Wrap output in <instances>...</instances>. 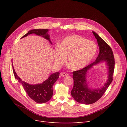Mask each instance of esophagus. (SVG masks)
I'll return each mask as SVG.
<instances>
[{
    "label": "esophagus",
    "instance_id": "1",
    "mask_svg": "<svg viewBox=\"0 0 127 127\" xmlns=\"http://www.w3.org/2000/svg\"><path fill=\"white\" fill-rule=\"evenodd\" d=\"M60 75H61V76H62V77H65V76H68V74L67 72H61Z\"/></svg>",
    "mask_w": 127,
    "mask_h": 127
}]
</instances>
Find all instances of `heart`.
Masks as SVG:
<instances>
[{
  "label": "heart",
  "instance_id": "1",
  "mask_svg": "<svg viewBox=\"0 0 127 127\" xmlns=\"http://www.w3.org/2000/svg\"><path fill=\"white\" fill-rule=\"evenodd\" d=\"M94 42L79 35H71L65 38L54 49V58L58 64H63L68 56V64L74 70L87 65L94 58L97 52Z\"/></svg>",
  "mask_w": 127,
  "mask_h": 127
}]
</instances>
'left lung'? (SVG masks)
<instances>
[{
    "label": "left lung",
    "instance_id": "left-lung-1",
    "mask_svg": "<svg viewBox=\"0 0 127 127\" xmlns=\"http://www.w3.org/2000/svg\"><path fill=\"white\" fill-rule=\"evenodd\" d=\"M97 40L99 47V53L94 62L85 67L73 71L74 86L71 91V95L77 102L85 104H90L96 102L100 99L108 88L113 80V76L115 68V59L111 47L96 33L93 32ZM105 61L108 66L109 79L105 86L101 89H89L86 84V73L87 71L94 64L100 62Z\"/></svg>",
    "mask_w": 127,
    "mask_h": 127
}]
</instances>
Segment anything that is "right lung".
<instances>
[{"instance_id":"right-lung-1","label":"right lung","mask_w":127,"mask_h":127,"mask_svg":"<svg viewBox=\"0 0 127 127\" xmlns=\"http://www.w3.org/2000/svg\"><path fill=\"white\" fill-rule=\"evenodd\" d=\"M48 31V29H33L30 30L22 38L32 33H34L38 35L43 36L50 41L49 36L47 33ZM12 67L15 79H17L18 82L23 85L27 94L33 100L38 103H43L48 101L51 99L53 95V85L58 79L60 72H57L51 74L48 79L42 84L30 85L22 81V79L18 77L13 67V64Z\"/></svg>"}]
</instances>
